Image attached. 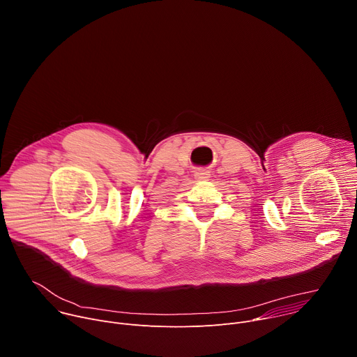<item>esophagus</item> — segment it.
<instances>
[{
    "mask_svg": "<svg viewBox=\"0 0 357 357\" xmlns=\"http://www.w3.org/2000/svg\"><path fill=\"white\" fill-rule=\"evenodd\" d=\"M211 175V172L205 168H199L196 172H195V178L196 179H208Z\"/></svg>",
    "mask_w": 357,
    "mask_h": 357,
    "instance_id": "34e87169",
    "label": "esophagus"
}]
</instances>
